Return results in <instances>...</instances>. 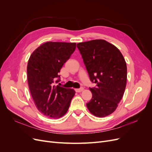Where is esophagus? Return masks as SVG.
Masks as SVG:
<instances>
[{"instance_id": "obj_1", "label": "esophagus", "mask_w": 152, "mask_h": 152, "mask_svg": "<svg viewBox=\"0 0 152 152\" xmlns=\"http://www.w3.org/2000/svg\"><path fill=\"white\" fill-rule=\"evenodd\" d=\"M83 90H84L83 87H81V88H79V89H75V91L77 93H80V92H82Z\"/></svg>"}]
</instances>
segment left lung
<instances>
[{
	"mask_svg": "<svg viewBox=\"0 0 152 152\" xmlns=\"http://www.w3.org/2000/svg\"><path fill=\"white\" fill-rule=\"evenodd\" d=\"M77 47L91 81L96 84L89 89L93 97L87 107L96 117H107L116 110L126 89L125 59L117 48L102 39L78 43Z\"/></svg>",
	"mask_w": 152,
	"mask_h": 152,
	"instance_id": "left-lung-1",
	"label": "left lung"
}]
</instances>
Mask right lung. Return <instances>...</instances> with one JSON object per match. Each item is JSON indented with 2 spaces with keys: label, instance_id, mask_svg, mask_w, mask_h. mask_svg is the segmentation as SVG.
Returning a JSON list of instances; mask_svg holds the SVG:
<instances>
[{
  "label": "right lung",
  "instance_id": "add662e5",
  "mask_svg": "<svg viewBox=\"0 0 152 152\" xmlns=\"http://www.w3.org/2000/svg\"><path fill=\"white\" fill-rule=\"evenodd\" d=\"M75 48V42H47L37 48L28 59L29 89L37 108L45 116L59 118L66 114L70 107L75 91L54 83Z\"/></svg>",
  "mask_w": 152,
  "mask_h": 152
}]
</instances>
